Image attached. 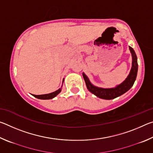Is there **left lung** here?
Here are the masks:
<instances>
[{
	"label": "left lung",
	"mask_w": 153,
	"mask_h": 153,
	"mask_svg": "<svg viewBox=\"0 0 153 153\" xmlns=\"http://www.w3.org/2000/svg\"><path fill=\"white\" fill-rule=\"evenodd\" d=\"M129 49L130 51L131 58H132L130 71L126 79L115 87L110 88H103L96 86L92 84L86 75L84 73H82L87 88L90 92L102 99L111 100L123 94L132 87L136 79L137 73H138V61H137V56L134 49L131 46H129Z\"/></svg>",
	"instance_id": "left-lung-1"
}]
</instances>
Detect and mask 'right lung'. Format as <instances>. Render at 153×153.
<instances>
[{"mask_svg":"<svg viewBox=\"0 0 153 153\" xmlns=\"http://www.w3.org/2000/svg\"><path fill=\"white\" fill-rule=\"evenodd\" d=\"M63 82H64V79H63ZM62 86H63V84H62L61 88H60L58 89L57 90H56V91L53 92H51V93H49V94H41V95H35V94H32V96L33 97L37 98H39V99H42V100H48V99H52V98H55L56 96H57L59 93L61 92V90H62Z\"/></svg>","mask_w":153,"mask_h":153,"instance_id":"add662e5","label":"right lung"}]
</instances>
